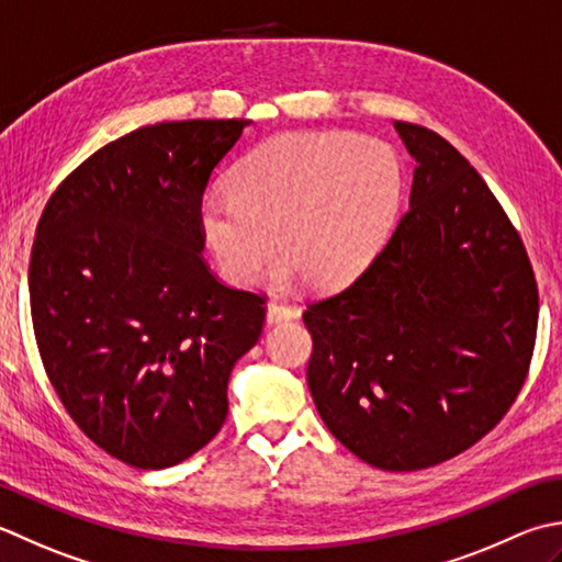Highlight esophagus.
Here are the masks:
<instances>
[{
  "instance_id": "34e87169",
  "label": "esophagus",
  "mask_w": 562,
  "mask_h": 562,
  "mask_svg": "<svg viewBox=\"0 0 562 562\" xmlns=\"http://www.w3.org/2000/svg\"><path fill=\"white\" fill-rule=\"evenodd\" d=\"M296 316H300V312H296L292 304H284V302H270L268 304V324L290 322V318H296Z\"/></svg>"
}]
</instances>
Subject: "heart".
I'll return each mask as SVG.
<instances>
[{
	"label": "heart",
	"instance_id": "obj_1",
	"mask_svg": "<svg viewBox=\"0 0 562 562\" xmlns=\"http://www.w3.org/2000/svg\"><path fill=\"white\" fill-rule=\"evenodd\" d=\"M234 192L200 202V228L216 266L248 284L284 256L272 282L304 274L316 290L353 282L370 266L402 200V168L387 143L340 134H282L234 170Z\"/></svg>",
	"mask_w": 562,
	"mask_h": 562
}]
</instances>
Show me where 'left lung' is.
Here are the masks:
<instances>
[{
    "mask_svg": "<svg viewBox=\"0 0 562 562\" xmlns=\"http://www.w3.org/2000/svg\"><path fill=\"white\" fill-rule=\"evenodd\" d=\"M394 128L416 160L409 212L362 274L302 318L328 431L366 463L406 472L463 453L509 412L531 366L538 290L480 172L434 131Z\"/></svg>",
    "mask_w": 562,
    "mask_h": 562,
    "instance_id": "1",
    "label": "left lung"
}]
</instances>
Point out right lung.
<instances>
[{
    "label": "right lung",
    "mask_w": 562,
    "mask_h": 562,
    "mask_svg": "<svg viewBox=\"0 0 562 562\" xmlns=\"http://www.w3.org/2000/svg\"><path fill=\"white\" fill-rule=\"evenodd\" d=\"M246 119L165 121L99 148L43 209L29 266L33 334L72 422L140 470L182 463L228 414L266 296L202 258L200 202Z\"/></svg>",
    "instance_id": "1"
}]
</instances>
